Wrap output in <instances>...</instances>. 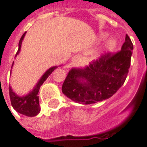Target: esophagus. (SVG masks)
<instances>
[{
  "label": "esophagus",
  "instance_id": "obj_1",
  "mask_svg": "<svg viewBox=\"0 0 147 147\" xmlns=\"http://www.w3.org/2000/svg\"><path fill=\"white\" fill-rule=\"evenodd\" d=\"M81 61V57L80 55H76L73 58H72V64L74 65H76L77 64L80 63V61Z\"/></svg>",
  "mask_w": 147,
  "mask_h": 147
}]
</instances>
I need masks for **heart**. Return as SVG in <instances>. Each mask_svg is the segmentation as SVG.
<instances>
[{"mask_svg":"<svg viewBox=\"0 0 147 147\" xmlns=\"http://www.w3.org/2000/svg\"><path fill=\"white\" fill-rule=\"evenodd\" d=\"M117 45V41L114 38H110L105 44V49L106 50H112Z\"/></svg>","mask_w":147,"mask_h":147,"instance_id":"1","label":"heart"}]
</instances>
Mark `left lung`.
<instances>
[{
	"mask_svg": "<svg viewBox=\"0 0 147 147\" xmlns=\"http://www.w3.org/2000/svg\"><path fill=\"white\" fill-rule=\"evenodd\" d=\"M132 49V42L126 35L120 51L101 55L83 69L72 68L62 85V92L74 102L85 105L109 98L126 80Z\"/></svg>",
	"mask_w": 147,
	"mask_h": 147,
	"instance_id": "left-lung-1",
	"label": "left lung"
}]
</instances>
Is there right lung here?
Wrapping results in <instances>:
<instances>
[{"instance_id":"obj_1","label":"right lung","mask_w":147,"mask_h":147,"mask_svg":"<svg viewBox=\"0 0 147 147\" xmlns=\"http://www.w3.org/2000/svg\"><path fill=\"white\" fill-rule=\"evenodd\" d=\"M26 32L22 35L20 40L19 42V49L16 53V55L20 53L21 48V44L22 41L25 36ZM14 63V62H13ZM13 65V64H12ZM57 68V67H50L46 72H45L42 77L40 79L38 83H37L36 86L34 87V89L30 92L27 95L24 96V97H20L17 96L15 94L11 86H9V96H10V100L12 107L17 111L19 113H21L27 116V117H34L39 113L40 112V105H39V98H38V92L40 86H42L43 83L45 82V80L49 76V75Z\"/></svg>"}]
</instances>
